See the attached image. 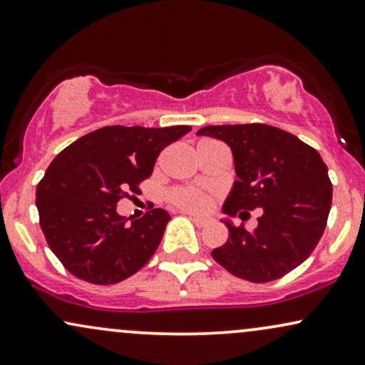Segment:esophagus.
<instances>
[{"label": "esophagus", "mask_w": 365, "mask_h": 365, "mask_svg": "<svg viewBox=\"0 0 365 365\" xmlns=\"http://www.w3.org/2000/svg\"><path fill=\"white\" fill-rule=\"evenodd\" d=\"M186 215L192 220V222H195V225H197V227H205V225H208L211 222L210 217H200V215H192V213H186Z\"/></svg>", "instance_id": "34e87169"}]
</instances>
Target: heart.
Segmentation results:
<instances>
[{
  "label": "heart",
  "instance_id": "obj_1",
  "mask_svg": "<svg viewBox=\"0 0 365 365\" xmlns=\"http://www.w3.org/2000/svg\"><path fill=\"white\" fill-rule=\"evenodd\" d=\"M170 201L179 208L190 211H205L211 205L210 196L195 187H178L170 192Z\"/></svg>",
  "mask_w": 365,
  "mask_h": 365
}]
</instances>
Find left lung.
I'll use <instances>...</instances> for the list:
<instances>
[{
	"label": "left lung",
	"instance_id": "obj_1",
	"mask_svg": "<svg viewBox=\"0 0 365 365\" xmlns=\"http://www.w3.org/2000/svg\"><path fill=\"white\" fill-rule=\"evenodd\" d=\"M196 135L223 140L232 148L237 181L222 206L228 240L211 255L233 276L269 282L309 257L325 232L331 208L328 169L313 147L296 135L264 123L210 125ZM260 207L259 227L249 231L242 219Z\"/></svg>",
	"mask_w": 365,
	"mask_h": 365
}]
</instances>
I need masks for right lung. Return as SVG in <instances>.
<instances>
[{
	"label": "right lung",
	"instance_id": "add662e5",
	"mask_svg": "<svg viewBox=\"0 0 365 365\" xmlns=\"http://www.w3.org/2000/svg\"><path fill=\"white\" fill-rule=\"evenodd\" d=\"M190 130L103 127L51 162L35 196L47 244L67 271L93 284H116L148 262L169 213L155 208L128 223L116 205L128 192L137 195L162 148Z\"/></svg>",
	"mask_w": 365,
	"mask_h": 365
}]
</instances>
